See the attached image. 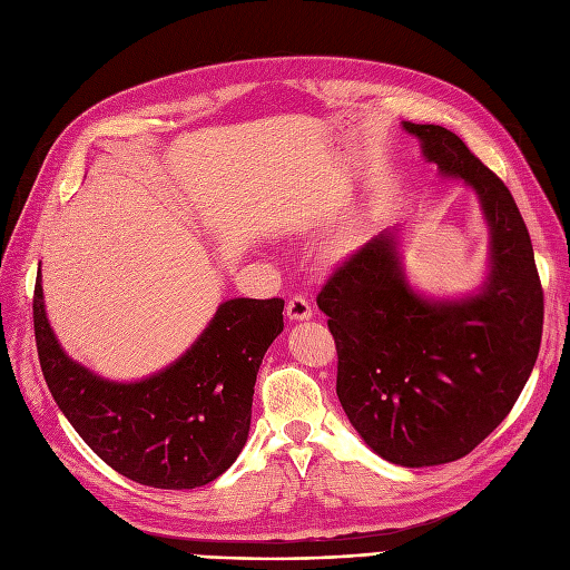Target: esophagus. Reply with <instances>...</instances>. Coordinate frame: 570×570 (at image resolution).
<instances>
[{
  "mask_svg": "<svg viewBox=\"0 0 570 570\" xmlns=\"http://www.w3.org/2000/svg\"><path fill=\"white\" fill-rule=\"evenodd\" d=\"M312 305L303 298V296H293L288 303H286V317L291 322H305L312 317Z\"/></svg>",
  "mask_w": 570,
  "mask_h": 570,
  "instance_id": "34e87169",
  "label": "esophagus"
}]
</instances>
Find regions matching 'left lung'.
<instances>
[{
    "instance_id": "obj_1",
    "label": "left lung",
    "mask_w": 570,
    "mask_h": 570,
    "mask_svg": "<svg viewBox=\"0 0 570 570\" xmlns=\"http://www.w3.org/2000/svg\"><path fill=\"white\" fill-rule=\"evenodd\" d=\"M444 178L472 187L491 229L489 279L458 301L406 282L392 229L335 267L317 296L338 350V392L368 449L402 468L474 451L512 411L535 366L542 286L514 197L453 131L404 121Z\"/></svg>"
}]
</instances>
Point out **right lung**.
<instances>
[{"instance_id": "right-lung-1", "label": "right lung", "mask_w": 570, "mask_h": 570, "mask_svg": "<svg viewBox=\"0 0 570 570\" xmlns=\"http://www.w3.org/2000/svg\"><path fill=\"white\" fill-rule=\"evenodd\" d=\"M284 301H225L180 360L138 383H112L62 352L45 309L32 317L41 373L58 409L89 449L126 479L153 489H197L242 453L256 375L284 331Z\"/></svg>"}]
</instances>
